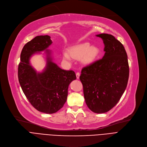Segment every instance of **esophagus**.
Segmentation results:
<instances>
[{"instance_id":"34e87169","label":"esophagus","mask_w":147,"mask_h":147,"mask_svg":"<svg viewBox=\"0 0 147 147\" xmlns=\"http://www.w3.org/2000/svg\"><path fill=\"white\" fill-rule=\"evenodd\" d=\"M76 78H77L78 79H79V77H80V73H76Z\"/></svg>"}]
</instances>
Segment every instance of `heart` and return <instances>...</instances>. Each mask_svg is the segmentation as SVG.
Listing matches in <instances>:
<instances>
[{
	"label": "heart",
	"instance_id": "heart-1",
	"mask_svg": "<svg viewBox=\"0 0 147 147\" xmlns=\"http://www.w3.org/2000/svg\"><path fill=\"white\" fill-rule=\"evenodd\" d=\"M99 53L98 49L95 46H90L88 42L79 44L71 48L68 52L63 53V58L67 61H70L71 58L75 59L82 58L85 63H89L94 61Z\"/></svg>",
	"mask_w": 147,
	"mask_h": 147
}]
</instances>
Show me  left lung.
<instances>
[{"label":"left lung","instance_id":"left-lung-1","mask_svg":"<svg viewBox=\"0 0 147 147\" xmlns=\"http://www.w3.org/2000/svg\"><path fill=\"white\" fill-rule=\"evenodd\" d=\"M105 44L103 58L82 68L80 80L86 104L91 111L103 113L115 106L128 83L129 67L124 47L113 35L101 34Z\"/></svg>","mask_w":147,"mask_h":147}]
</instances>
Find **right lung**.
Masks as SVG:
<instances>
[{"instance_id": "right-lung-1", "label": "right lung", "mask_w": 147, "mask_h": 147, "mask_svg": "<svg viewBox=\"0 0 147 147\" xmlns=\"http://www.w3.org/2000/svg\"><path fill=\"white\" fill-rule=\"evenodd\" d=\"M52 43L49 35L35 36L23 47L18 64V78L22 91L35 109L41 112L54 113L67 101L70 83L76 80L72 70H64L53 62L51 52L47 49ZM46 50L47 63L41 73H37L30 63L34 54Z\"/></svg>"}]
</instances>
